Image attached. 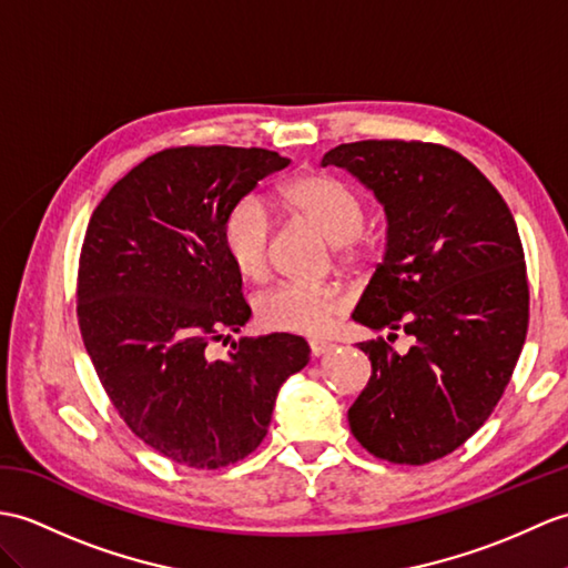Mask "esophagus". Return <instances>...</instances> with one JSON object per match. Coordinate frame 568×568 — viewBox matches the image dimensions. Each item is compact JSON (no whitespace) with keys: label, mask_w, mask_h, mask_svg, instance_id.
<instances>
[{"label":"esophagus","mask_w":568,"mask_h":568,"mask_svg":"<svg viewBox=\"0 0 568 568\" xmlns=\"http://www.w3.org/2000/svg\"><path fill=\"white\" fill-rule=\"evenodd\" d=\"M332 348H334V344H328V341H322V338H312L310 341V351H312L314 358H320V355L328 353Z\"/></svg>","instance_id":"34e87169"}]
</instances>
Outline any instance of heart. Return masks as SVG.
Wrapping results in <instances>:
<instances>
[{
    "label": "heart",
    "instance_id": "1",
    "mask_svg": "<svg viewBox=\"0 0 568 568\" xmlns=\"http://www.w3.org/2000/svg\"><path fill=\"white\" fill-rule=\"evenodd\" d=\"M283 205L320 232L326 242L341 246V261L361 256L355 240L365 227V205L346 183L326 174H302L281 191ZM222 246L234 271L248 281L263 278L268 266L271 215L266 203L246 195L222 222ZM346 297L336 285L281 283L256 297L258 322L273 332L316 336L344 312Z\"/></svg>",
    "mask_w": 568,
    "mask_h": 568
}]
</instances>
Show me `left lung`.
I'll use <instances>...</instances> for the list:
<instances>
[{
	"instance_id": "8db88e82",
	"label": "left lung",
	"mask_w": 568,
	"mask_h": 568,
	"mask_svg": "<svg viewBox=\"0 0 568 568\" xmlns=\"http://www.w3.org/2000/svg\"><path fill=\"white\" fill-rule=\"evenodd\" d=\"M341 166L371 189L387 215L385 258L353 320L412 336L394 351L363 341L373 375L348 408L367 453L426 465L457 450L491 416L527 334L520 234L500 193L463 154L430 142L338 144Z\"/></svg>"
}]
</instances>
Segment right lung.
<instances>
[{"label":"right lung","mask_w":568,"mask_h":568,"mask_svg":"<svg viewBox=\"0 0 568 568\" xmlns=\"http://www.w3.org/2000/svg\"><path fill=\"white\" fill-rule=\"evenodd\" d=\"M287 164L261 148L162 150L128 171L89 220L77 278L87 353L128 428L176 465L220 469L254 453L281 385L310 363L307 341L293 334L207 355L252 316L222 222Z\"/></svg>","instance_id":"obj_1"}]
</instances>
